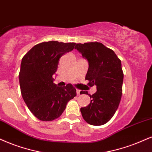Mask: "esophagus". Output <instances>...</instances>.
<instances>
[{
  "instance_id": "obj_1",
  "label": "esophagus",
  "mask_w": 152,
  "mask_h": 152,
  "mask_svg": "<svg viewBox=\"0 0 152 152\" xmlns=\"http://www.w3.org/2000/svg\"><path fill=\"white\" fill-rule=\"evenodd\" d=\"M76 92H77V95L79 96V95H80V94H81V91L79 90V89H76Z\"/></svg>"
}]
</instances>
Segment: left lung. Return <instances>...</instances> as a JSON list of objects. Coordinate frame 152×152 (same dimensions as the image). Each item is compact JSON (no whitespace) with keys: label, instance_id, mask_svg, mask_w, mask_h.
<instances>
[{"label":"left lung","instance_id":"left-lung-1","mask_svg":"<svg viewBox=\"0 0 152 152\" xmlns=\"http://www.w3.org/2000/svg\"><path fill=\"white\" fill-rule=\"evenodd\" d=\"M88 61L89 68L85 80L88 85L96 86V91L89 95L87 106L80 108L85 121L92 125H102L115 114L122 96L123 72L121 61L113 50L99 42L77 44L75 47Z\"/></svg>","mask_w":152,"mask_h":152}]
</instances>
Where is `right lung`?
I'll return each instance as SVG.
<instances>
[{"label":"right lung","mask_w":152,"mask_h":152,"mask_svg":"<svg viewBox=\"0 0 152 152\" xmlns=\"http://www.w3.org/2000/svg\"><path fill=\"white\" fill-rule=\"evenodd\" d=\"M75 44L43 42L35 45L22 58L19 74L22 96L40 121H51L59 118L67 102L76 96L75 88L70 84L60 87L53 83L59 58L72 50Z\"/></svg>","instance_id":"obj_1"}]
</instances>
